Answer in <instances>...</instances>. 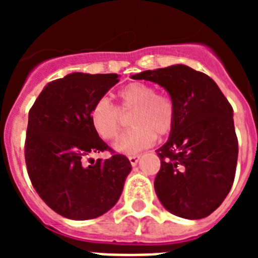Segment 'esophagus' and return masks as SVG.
<instances>
[{
    "instance_id": "34e87169",
    "label": "esophagus",
    "mask_w": 258,
    "mask_h": 258,
    "mask_svg": "<svg viewBox=\"0 0 258 258\" xmlns=\"http://www.w3.org/2000/svg\"><path fill=\"white\" fill-rule=\"evenodd\" d=\"M129 161H131L132 165L136 166L137 164H138V161H140V156H138V155H134V156H129Z\"/></svg>"
}]
</instances>
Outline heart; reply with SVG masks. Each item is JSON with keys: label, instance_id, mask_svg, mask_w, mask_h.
Returning <instances> with one entry per match:
<instances>
[{"label": "heart", "instance_id": "1", "mask_svg": "<svg viewBox=\"0 0 258 258\" xmlns=\"http://www.w3.org/2000/svg\"><path fill=\"white\" fill-rule=\"evenodd\" d=\"M122 109H134L132 131L121 134L113 149L134 155L152 146L157 136H166L174 126V103L169 97L156 94V89L143 83H132L118 92ZM90 122L103 140H112L120 131V112L107 97L98 99L90 109Z\"/></svg>", "mask_w": 258, "mask_h": 258}]
</instances>
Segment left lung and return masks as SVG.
<instances>
[{
  "label": "left lung",
  "instance_id": "obj_1",
  "mask_svg": "<svg viewBox=\"0 0 258 258\" xmlns=\"http://www.w3.org/2000/svg\"><path fill=\"white\" fill-rule=\"evenodd\" d=\"M159 84L174 103V126L157 150L155 192L174 216L200 220L222 204L238 161L232 107L206 74L174 64L132 76Z\"/></svg>",
  "mask_w": 258,
  "mask_h": 258
}]
</instances>
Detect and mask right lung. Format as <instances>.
<instances>
[{"instance_id": "obj_1", "label": "right lung", "mask_w": 258, "mask_h": 258, "mask_svg": "<svg viewBox=\"0 0 258 258\" xmlns=\"http://www.w3.org/2000/svg\"><path fill=\"white\" fill-rule=\"evenodd\" d=\"M118 75L74 72L47 84L28 113L26 164L36 192L70 220L97 218L115 206L131 173L124 155L98 159L108 150L90 122V109L118 83Z\"/></svg>"}]
</instances>
